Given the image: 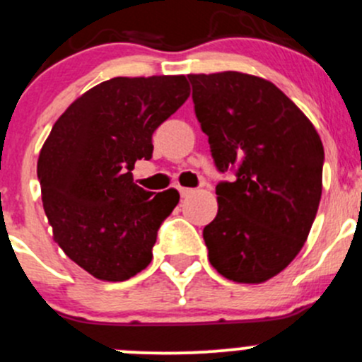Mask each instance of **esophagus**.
Listing matches in <instances>:
<instances>
[{
  "label": "esophagus",
  "mask_w": 362,
  "mask_h": 362,
  "mask_svg": "<svg viewBox=\"0 0 362 362\" xmlns=\"http://www.w3.org/2000/svg\"><path fill=\"white\" fill-rule=\"evenodd\" d=\"M193 192H195V189H192V188H181V186H180V195H181V197H189Z\"/></svg>",
  "instance_id": "esophagus-1"
}]
</instances>
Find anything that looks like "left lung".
I'll return each mask as SVG.
<instances>
[{"label":"left lung","mask_w":362,"mask_h":362,"mask_svg":"<svg viewBox=\"0 0 362 362\" xmlns=\"http://www.w3.org/2000/svg\"><path fill=\"white\" fill-rule=\"evenodd\" d=\"M218 173V214L204 227L209 262L238 284H262L301 252L322 195L324 146L299 107L239 71L188 75Z\"/></svg>","instance_id":"obj_1"}]
</instances>
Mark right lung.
<instances>
[{"mask_svg": "<svg viewBox=\"0 0 362 362\" xmlns=\"http://www.w3.org/2000/svg\"><path fill=\"white\" fill-rule=\"evenodd\" d=\"M189 96L185 75L114 77L75 100L38 156L42 202L54 241L98 280L124 281L149 266L160 225L180 202L134 182L153 134Z\"/></svg>", "mask_w": 362, "mask_h": 362, "instance_id": "right-lung-1", "label": "right lung"}]
</instances>
